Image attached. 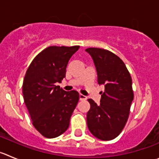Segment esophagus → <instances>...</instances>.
Listing matches in <instances>:
<instances>
[{"label": "esophagus", "instance_id": "esophagus-1", "mask_svg": "<svg viewBox=\"0 0 159 159\" xmlns=\"http://www.w3.org/2000/svg\"><path fill=\"white\" fill-rule=\"evenodd\" d=\"M80 101H84V100H86L87 99V97L86 96H84V95H83V94H80Z\"/></svg>", "mask_w": 159, "mask_h": 159}]
</instances>
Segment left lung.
<instances>
[{
	"instance_id": "8db88e82",
	"label": "left lung",
	"mask_w": 159,
	"mask_h": 159,
	"mask_svg": "<svg viewBox=\"0 0 159 159\" xmlns=\"http://www.w3.org/2000/svg\"><path fill=\"white\" fill-rule=\"evenodd\" d=\"M85 51L94 63L98 84L105 86L100 105L88 99L87 126L97 138L113 140L122 132L129 117L134 100L132 79L126 65L111 51L95 48Z\"/></svg>"
}]
</instances>
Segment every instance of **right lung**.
Returning a JSON list of instances; mask_svg holds the SVG:
<instances>
[{"mask_svg":"<svg viewBox=\"0 0 159 159\" xmlns=\"http://www.w3.org/2000/svg\"><path fill=\"white\" fill-rule=\"evenodd\" d=\"M80 46L48 47L37 54L24 77L22 94L33 126L47 138L66 132L80 95L56 84L66 77L70 58Z\"/></svg>","mask_w":159,"mask_h":159,"instance_id":"add662e5","label":"right lung"}]
</instances>
